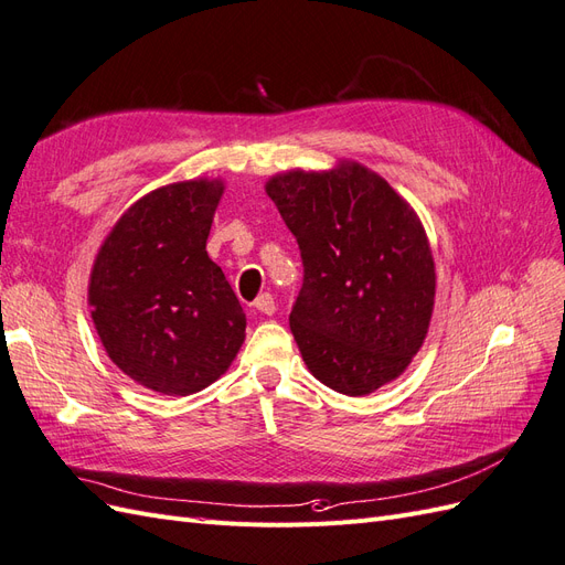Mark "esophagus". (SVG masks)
Returning a JSON list of instances; mask_svg holds the SVG:
<instances>
[{"label": "esophagus", "instance_id": "1", "mask_svg": "<svg viewBox=\"0 0 565 565\" xmlns=\"http://www.w3.org/2000/svg\"><path fill=\"white\" fill-rule=\"evenodd\" d=\"M254 309L264 313V316H273V313H276V299H273L268 292H264V295L256 297Z\"/></svg>", "mask_w": 565, "mask_h": 565}]
</instances>
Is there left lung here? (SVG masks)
Wrapping results in <instances>:
<instances>
[{"label":"left lung","mask_w":565,"mask_h":565,"mask_svg":"<svg viewBox=\"0 0 565 565\" xmlns=\"http://www.w3.org/2000/svg\"><path fill=\"white\" fill-rule=\"evenodd\" d=\"M266 193L297 237L303 285L289 328L313 377L367 396L422 349L436 299V264L417 212L365 164L292 169Z\"/></svg>","instance_id":"8db88e82"}]
</instances>
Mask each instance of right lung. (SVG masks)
Listing matches in <instances>:
<instances>
[{
    "label": "right lung",
    "instance_id": "1",
    "mask_svg": "<svg viewBox=\"0 0 565 565\" xmlns=\"http://www.w3.org/2000/svg\"><path fill=\"white\" fill-rule=\"evenodd\" d=\"M221 179L160 185L115 221L92 266L89 309L110 361L164 396L207 388L245 341V313L207 254Z\"/></svg>",
    "mask_w": 565,
    "mask_h": 565
}]
</instances>
